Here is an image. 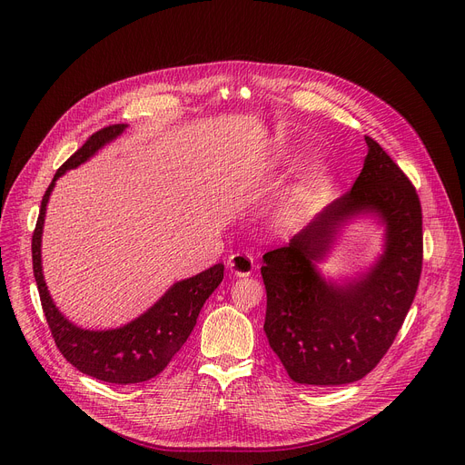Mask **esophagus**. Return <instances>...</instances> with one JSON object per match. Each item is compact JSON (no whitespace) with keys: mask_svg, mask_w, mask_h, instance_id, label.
Masks as SVG:
<instances>
[{"mask_svg":"<svg viewBox=\"0 0 465 465\" xmlns=\"http://www.w3.org/2000/svg\"><path fill=\"white\" fill-rule=\"evenodd\" d=\"M228 267L237 276H251L254 271V258L251 254H244V252L232 254L228 260Z\"/></svg>","mask_w":465,"mask_h":465,"instance_id":"esophagus-1","label":"esophagus"}]
</instances>
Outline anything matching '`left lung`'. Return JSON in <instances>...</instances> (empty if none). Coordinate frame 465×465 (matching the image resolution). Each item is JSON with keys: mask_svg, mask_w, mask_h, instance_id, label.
Instances as JSON below:
<instances>
[{"mask_svg": "<svg viewBox=\"0 0 465 465\" xmlns=\"http://www.w3.org/2000/svg\"><path fill=\"white\" fill-rule=\"evenodd\" d=\"M368 154L353 187L286 246L263 254V331L288 376L304 385L362 380L392 346L415 299L422 271V209L410 177L364 136ZM364 210L388 224V249L361 282L325 283L312 262L337 226Z\"/></svg>", "mask_w": 465, "mask_h": 465, "instance_id": "8db88e82", "label": "left lung"}]
</instances>
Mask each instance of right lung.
I'll list each match as a JSON object with an SVG mask.
<instances>
[{"mask_svg": "<svg viewBox=\"0 0 465 465\" xmlns=\"http://www.w3.org/2000/svg\"><path fill=\"white\" fill-rule=\"evenodd\" d=\"M123 129L125 125H108L93 133L85 143L59 166L41 202L39 219L34 237H31V258H34V274L43 312L61 355L82 374L106 383L129 385L159 376L181 346L187 342L203 302L223 282L224 265L216 263L187 281L173 284L159 302H154L145 314L125 327L112 331H85L59 314L50 299L41 269V233L48 196L59 175L85 163L99 147L119 136Z\"/></svg>", "mask_w": 465, "mask_h": 465, "instance_id": "obj_1", "label": "right lung"}]
</instances>
